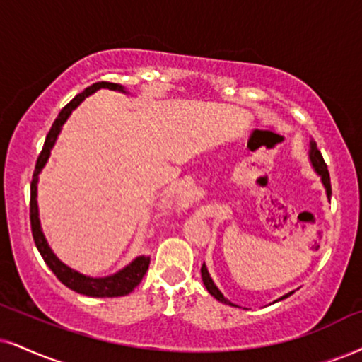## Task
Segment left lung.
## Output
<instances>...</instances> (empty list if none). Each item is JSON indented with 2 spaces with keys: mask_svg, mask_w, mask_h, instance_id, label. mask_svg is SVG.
Wrapping results in <instances>:
<instances>
[{
  "mask_svg": "<svg viewBox=\"0 0 362 362\" xmlns=\"http://www.w3.org/2000/svg\"><path fill=\"white\" fill-rule=\"evenodd\" d=\"M310 160H312V166H314V169H315V171H317L319 176L322 177V182H324V186H325V191H327V196H329V198H331V194H332L331 176H329L327 164H325L322 154H320V151L317 149V144H315V142H310ZM202 279H203L204 287H206L208 292L211 293V296L215 297L216 300L223 302V304L233 305V304H231V302L228 300V298H225V296H223L220 290H218L215 282H213V279H211V276H209L208 269H206V265H204V263H203V267H202ZM292 293H293V292H290V293H287V296H284L282 298H287L288 296H292ZM282 298H280V300H282Z\"/></svg>",
  "mask_w": 362,
  "mask_h": 362,
  "instance_id": "obj_1",
  "label": "left lung"
}]
</instances>
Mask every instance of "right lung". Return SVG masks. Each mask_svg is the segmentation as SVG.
Returning <instances> with one entry per match:
<instances>
[{
	"label": "right lung",
	"mask_w": 362,
	"mask_h": 362,
	"mask_svg": "<svg viewBox=\"0 0 362 362\" xmlns=\"http://www.w3.org/2000/svg\"><path fill=\"white\" fill-rule=\"evenodd\" d=\"M99 88H112V90H120L124 92V88L119 86V83H112V82H97L93 86L87 87L86 90L78 95H75L72 100L66 104L64 109L60 110L58 117L55 119V122L52 124L50 132L47 134V139H45L43 149L38 156L37 166H35V173H33V180H31V194H30V223H31V235H33L35 245H37L40 255L43 257L45 263L50 267V270L55 274V276L60 280L65 287L75 290L77 293H82V296L87 297H122L131 293L137 285L141 284L142 276L146 275L147 269H149L151 258L146 255L137 257L132 263H129L126 269H122L117 274L110 275V276H104V279H92V276H86L78 272H75L62 263L58 258L55 257V253L52 252L50 247H48L47 240L42 233V228H40V220H38V206H37V182H38V174L42 171V168L47 163L48 156H50V149L55 144L58 132H60L62 126L69 115L72 114V110L77 107L80 102H82L86 97L90 95Z\"/></svg>",
	"instance_id": "right-lung-1"
}]
</instances>
